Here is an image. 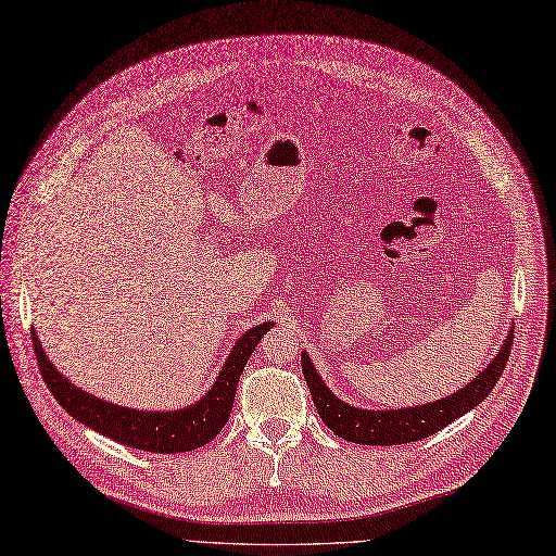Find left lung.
<instances>
[{
    "label": "left lung",
    "mask_w": 556,
    "mask_h": 556,
    "mask_svg": "<svg viewBox=\"0 0 556 556\" xmlns=\"http://www.w3.org/2000/svg\"><path fill=\"white\" fill-rule=\"evenodd\" d=\"M510 345L513 330L502 343V351L497 353V357L492 359L475 380L458 389L456 394L428 405H415L403 409H362L343 403L332 394V389L325 387L312 357L306 353H302V374L306 384H309V392L320 419L332 433L355 444H407L424 440L428 435H435L438 430L467 415L471 407H477L502 378L510 355Z\"/></svg>",
    "instance_id": "8db88e82"
}]
</instances>
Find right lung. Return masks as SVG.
I'll list each match as a JSON object with an SVG mask.
<instances>
[{"mask_svg":"<svg viewBox=\"0 0 556 556\" xmlns=\"http://www.w3.org/2000/svg\"><path fill=\"white\" fill-rule=\"evenodd\" d=\"M273 325L275 323H263L252 327L250 332H244L229 353V359L224 362L208 394L190 407L169 409V413H149V409L123 407L81 392V389L68 382V378L56 371L54 364L48 359L43 345H40L36 330H31V343L40 376H43L52 396L73 419L118 444H128L139 451H151V454H180V451H194L208 444L224 428L226 419L231 417L236 387L242 368L263 334Z\"/></svg>","mask_w":556,"mask_h":556,"instance_id":"right-lung-1","label":"right lung"}]
</instances>
